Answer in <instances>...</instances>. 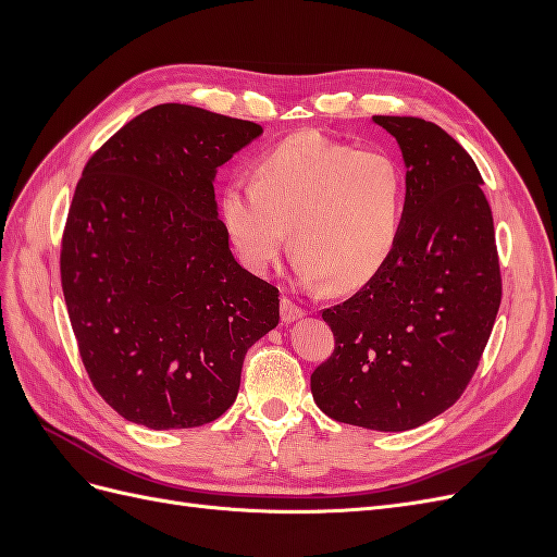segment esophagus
I'll list each match as a JSON object with an SVG mask.
<instances>
[{"instance_id": "34e87169", "label": "esophagus", "mask_w": 557, "mask_h": 557, "mask_svg": "<svg viewBox=\"0 0 557 557\" xmlns=\"http://www.w3.org/2000/svg\"><path fill=\"white\" fill-rule=\"evenodd\" d=\"M301 315H305V309H301L299 305H295V301H293L290 297H283V299H281V318H283L285 325L295 323V320L301 318Z\"/></svg>"}]
</instances>
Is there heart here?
I'll return each instance as SVG.
<instances>
[{
    "label": "heart",
    "instance_id": "b5f03b06",
    "mask_svg": "<svg viewBox=\"0 0 557 557\" xmlns=\"http://www.w3.org/2000/svg\"><path fill=\"white\" fill-rule=\"evenodd\" d=\"M404 174L381 148H352L305 132L281 141L221 193V218L242 262L267 272L285 244L299 274L350 290L372 278L395 246Z\"/></svg>",
    "mask_w": 557,
    "mask_h": 557
}]
</instances>
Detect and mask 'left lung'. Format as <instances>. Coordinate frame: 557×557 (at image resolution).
I'll return each mask as SVG.
<instances>
[{"instance_id": "8db88e82", "label": "left lung", "mask_w": 557, "mask_h": 557, "mask_svg": "<svg viewBox=\"0 0 557 557\" xmlns=\"http://www.w3.org/2000/svg\"><path fill=\"white\" fill-rule=\"evenodd\" d=\"M407 162L391 256L362 288L323 311L332 356L313 399L339 423L401 432L460 399L502 301L493 211L481 174L448 132L413 115H374Z\"/></svg>"}]
</instances>
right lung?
Returning <instances> with one entry per match:
<instances>
[{
    "label": "right lung",
    "mask_w": 557,
    "mask_h": 557,
    "mask_svg": "<svg viewBox=\"0 0 557 557\" xmlns=\"http://www.w3.org/2000/svg\"><path fill=\"white\" fill-rule=\"evenodd\" d=\"M262 127L158 104L97 148L66 215L60 276L83 367L150 430L199 428L237 399L278 288L232 258L213 176Z\"/></svg>",
    "instance_id": "add662e5"
}]
</instances>
